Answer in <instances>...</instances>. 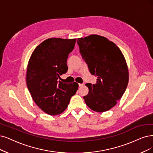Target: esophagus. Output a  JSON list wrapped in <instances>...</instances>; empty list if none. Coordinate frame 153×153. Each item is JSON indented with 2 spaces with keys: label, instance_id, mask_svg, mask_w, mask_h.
<instances>
[{
  "label": "esophagus",
  "instance_id": "obj_1",
  "mask_svg": "<svg viewBox=\"0 0 153 153\" xmlns=\"http://www.w3.org/2000/svg\"><path fill=\"white\" fill-rule=\"evenodd\" d=\"M83 85H84L83 84H79V87H81V86H82Z\"/></svg>",
  "mask_w": 153,
  "mask_h": 153
}]
</instances>
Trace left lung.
Instances as JSON below:
<instances>
[{
	"label": "left lung",
	"instance_id": "1",
	"mask_svg": "<svg viewBox=\"0 0 153 153\" xmlns=\"http://www.w3.org/2000/svg\"><path fill=\"white\" fill-rule=\"evenodd\" d=\"M77 43L90 73L97 77L95 84H86L89 93L83 98L93 111H108L122 98L128 85L126 59L120 48L104 36L91 35L78 38Z\"/></svg>",
	"mask_w": 153,
	"mask_h": 153
}]
</instances>
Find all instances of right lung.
I'll use <instances>...</instances> for the list:
<instances>
[{"instance_id":"right-lung-1","label":"right lung","mask_w":153,"mask_h":153,"mask_svg":"<svg viewBox=\"0 0 153 153\" xmlns=\"http://www.w3.org/2000/svg\"><path fill=\"white\" fill-rule=\"evenodd\" d=\"M76 39L48 38L33 51L27 67L26 84L35 103L50 115L62 114L78 89L76 82L59 81L68 70L67 59Z\"/></svg>"}]
</instances>
